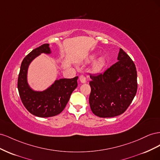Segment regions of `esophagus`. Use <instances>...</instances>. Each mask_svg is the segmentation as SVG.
I'll list each match as a JSON object with an SVG mask.
<instances>
[{"mask_svg": "<svg viewBox=\"0 0 160 160\" xmlns=\"http://www.w3.org/2000/svg\"><path fill=\"white\" fill-rule=\"evenodd\" d=\"M79 80H80V81L81 82V83H85L86 82H87L86 77H85L84 75H80V77H79Z\"/></svg>", "mask_w": 160, "mask_h": 160, "instance_id": "34e87169", "label": "esophagus"}]
</instances>
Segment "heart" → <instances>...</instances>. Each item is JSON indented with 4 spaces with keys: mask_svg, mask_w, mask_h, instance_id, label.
<instances>
[{
    "mask_svg": "<svg viewBox=\"0 0 160 160\" xmlns=\"http://www.w3.org/2000/svg\"><path fill=\"white\" fill-rule=\"evenodd\" d=\"M104 63V61L103 59H99L96 62V63L94 65V69L95 70H99L101 68V67L103 66Z\"/></svg>",
    "mask_w": 160,
    "mask_h": 160,
    "instance_id": "1",
    "label": "heart"
}]
</instances>
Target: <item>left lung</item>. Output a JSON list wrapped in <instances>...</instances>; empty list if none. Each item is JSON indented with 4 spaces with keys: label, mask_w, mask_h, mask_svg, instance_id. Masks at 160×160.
<instances>
[{
    "label": "left lung",
    "mask_w": 160,
    "mask_h": 160,
    "mask_svg": "<svg viewBox=\"0 0 160 160\" xmlns=\"http://www.w3.org/2000/svg\"><path fill=\"white\" fill-rule=\"evenodd\" d=\"M118 60L103 73L90 75V108L100 118L122 114L136 94L137 71L133 61L122 49L119 50Z\"/></svg>",
    "instance_id": "8db88e82"
}]
</instances>
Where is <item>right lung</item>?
Returning a JSON list of instances; mask_svg holds the SVG:
<instances>
[{"label":"right lung","mask_w":160,"mask_h":160,"mask_svg":"<svg viewBox=\"0 0 160 160\" xmlns=\"http://www.w3.org/2000/svg\"><path fill=\"white\" fill-rule=\"evenodd\" d=\"M42 52H51L49 44H43L36 48L24 58L18 74L17 88L22 103L31 114L40 118H49L59 114L65 109L72 92L77 87L78 77L57 80L44 91L32 90L27 83V69L31 62Z\"/></svg>","instance_id":"add662e5"}]
</instances>
